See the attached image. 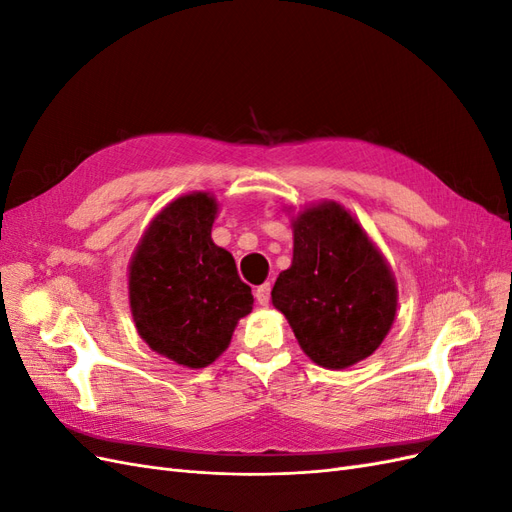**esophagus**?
Here are the masks:
<instances>
[{
	"label": "esophagus",
	"mask_w": 512,
	"mask_h": 512,
	"mask_svg": "<svg viewBox=\"0 0 512 512\" xmlns=\"http://www.w3.org/2000/svg\"><path fill=\"white\" fill-rule=\"evenodd\" d=\"M254 297H256V301H258L260 305H269V301H271V284L267 282V284L258 286L256 292H254Z\"/></svg>",
	"instance_id": "1"
}]
</instances>
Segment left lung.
<instances>
[{
	"label": "left lung",
	"mask_w": 512,
	"mask_h": 512,
	"mask_svg": "<svg viewBox=\"0 0 512 512\" xmlns=\"http://www.w3.org/2000/svg\"><path fill=\"white\" fill-rule=\"evenodd\" d=\"M292 265L271 290L303 352L316 365L346 369L389 335L397 284L378 247L335 200L292 220Z\"/></svg>",
	"instance_id": "obj_1"
}]
</instances>
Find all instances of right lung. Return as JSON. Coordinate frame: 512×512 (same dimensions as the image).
<instances>
[{"label":"right lung","instance_id":"obj_1","mask_svg":"<svg viewBox=\"0 0 512 512\" xmlns=\"http://www.w3.org/2000/svg\"><path fill=\"white\" fill-rule=\"evenodd\" d=\"M215 215L209 192L175 198L151 220L130 260L138 335L153 352L190 369L218 359L254 305L235 258L211 239Z\"/></svg>","mask_w":512,"mask_h":512}]
</instances>
